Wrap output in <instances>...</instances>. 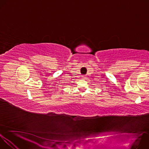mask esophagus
Wrapping results in <instances>:
<instances>
[{"instance_id": "esophagus-1", "label": "esophagus", "mask_w": 149, "mask_h": 149, "mask_svg": "<svg viewBox=\"0 0 149 149\" xmlns=\"http://www.w3.org/2000/svg\"><path fill=\"white\" fill-rule=\"evenodd\" d=\"M82 78L83 79H86V78H87V76L86 75H82Z\"/></svg>"}]
</instances>
